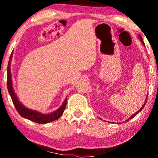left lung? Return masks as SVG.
Listing matches in <instances>:
<instances>
[{
    "label": "left lung",
    "instance_id": "1",
    "mask_svg": "<svg viewBox=\"0 0 158 158\" xmlns=\"http://www.w3.org/2000/svg\"><path fill=\"white\" fill-rule=\"evenodd\" d=\"M139 39H140V40H141V41H143V39H142V37H141V35H139ZM146 100H147V99H146ZM146 102H145V103H144V105H143V106L142 107H141V108H140V109H139V110H138V111H137V113H136V114H133V115H132V116H131V117H130V118H129V119H127V120H126V121H128V120H129V119H132V118H133V117H135V116H136V115H137V114H138V113H139V112H140V111H141V110H142V109H143V108H144L145 105H146Z\"/></svg>",
    "mask_w": 158,
    "mask_h": 158
}]
</instances>
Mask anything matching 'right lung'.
I'll list each match as a JSON object with an SVG mask.
<instances>
[{"label": "right lung", "mask_w": 158, "mask_h": 158, "mask_svg": "<svg viewBox=\"0 0 158 158\" xmlns=\"http://www.w3.org/2000/svg\"><path fill=\"white\" fill-rule=\"evenodd\" d=\"M12 52L11 53L10 61H9L8 63V67H7V88H8V91L9 93H10V97L12 98V102H13L17 111L19 112L21 117L30 119V120L31 121H33V122L35 123H41V124H45V123H48L59 119V117L62 115L63 112H64V110L65 109V107H66L67 105V98L65 99L64 102H63L62 106H61L59 109H57L56 111L49 114H43L36 111V110L29 109V108H25V107L19 102L17 97H16L12 84V76H11L10 72V61L11 59H12Z\"/></svg>", "instance_id": "right-lung-1"}]
</instances>
